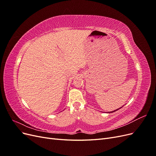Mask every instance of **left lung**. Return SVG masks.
<instances>
[{"label":"left lung","mask_w":156,"mask_h":156,"mask_svg":"<svg viewBox=\"0 0 156 156\" xmlns=\"http://www.w3.org/2000/svg\"><path fill=\"white\" fill-rule=\"evenodd\" d=\"M122 107H123V106H122ZM122 107H120V108H117V109L116 110H115V111H111V112H107V113H112V112H115V111H118V110H119L120 109V108H121Z\"/></svg>","instance_id":"1"}]
</instances>
